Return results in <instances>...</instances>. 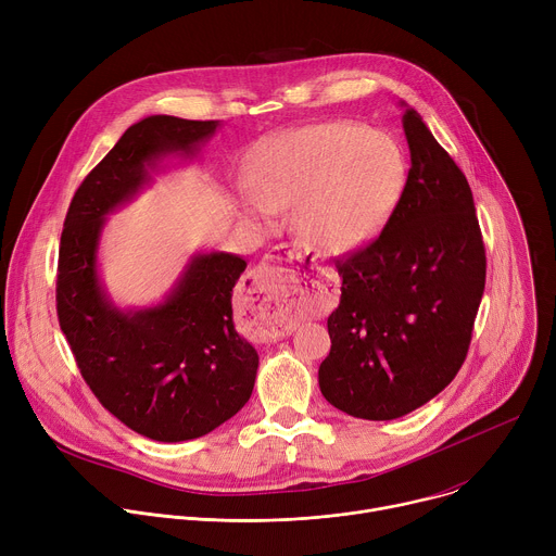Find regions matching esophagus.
Here are the masks:
<instances>
[{
	"mask_svg": "<svg viewBox=\"0 0 556 556\" xmlns=\"http://www.w3.org/2000/svg\"><path fill=\"white\" fill-rule=\"evenodd\" d=\"M294 257V251L288 249V247H281L277 249L275 255H268L260 266H255V270L251 273V281H253V288H262V286H275L277 290L281 292H290L296 288L299 283V275L286 266L288 260ZM292 332V324L288 319H281V316H277V319L270 324L268 328V334L273 339H281V337H288Z\"/></svg>",
	"mask_w": 556,
	"mask_h": 556,
	"instance_id": "1",
	"label": "esophagus"
}]
</instances>
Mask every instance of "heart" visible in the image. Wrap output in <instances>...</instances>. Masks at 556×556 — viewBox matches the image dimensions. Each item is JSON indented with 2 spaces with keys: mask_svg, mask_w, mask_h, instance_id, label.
Masks as SVG:
<instances>
[{
  "mask_svg": "<svg viewBox=\"0 0 556 556\" xmlns=\"http://www.w3.org/2000/svg\"><path fill=\"white\" fill-rule=\"evenodd\" d=\"M409 163L399 140L354 123H321L277 134L257 147L244 217L266 228L294 206V226L324 253L365 247L401 204Z\"/></svg>",
  "mask_w": 556,
  "mask_h": 556,
  "instance_id": "heart-1",
  "label": "heart"
}]
</instances>
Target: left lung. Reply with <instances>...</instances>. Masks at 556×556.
Returning a JSON list of instances; mask_svg holds the SVG:
<instances>
[{
  "instance_id": "8db88e82",
  "label": "left lung",
  "mask_w": 556,
  "mask_h": 556,
  "mask_svg": "<svg viewBox=\"0 0 556 556\" xmlns=\"http://www.w3.org/2000/svg\"><path fill=\"white\" fill-rule=\"evenodd\" d=\"M405 108L412 169L401 204L363 251L337 262L341 303L319 387L337 409L393 420L455 378L486 283V253L466 176L422 116Z\"/></svg>"
}]
</instances>
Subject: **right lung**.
I'll list each match as a JSON object with an SVG mask.
<instances>
[{
  "label": "right lung",
  "instance_id": "obj_1",
  "mask_svg": "<svg viewBox=\"0 0 556 556\" xmlns=\"http://www.w3.org/2000/svg\"><path fill=\"white\" fill-rule=\"evenodd\" d=\"M219 125L165 114L134 123L76 189L61 232L56 312L76 365L112 416L157 442L202 438L251 399L260 356L230 303L247 262L195 253L163 301L118 307L99 270L101 235L167 157L193 161Z\"/></svg>",
  "mask_w": 556,
  "mask_h": 556
}]
</instances>
